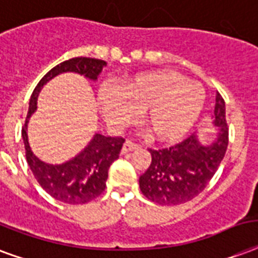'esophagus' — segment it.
I'll return each instance as SVG.
<instances>
[{"mask_svg": "<svg viewBox=\"0 0 258 258\" xmlns=\"http://www.w3.org/2000/svg\"><path fill=\"white\" fill-rule=\"evenodd\" d=\"M137 149H139V145L135 142H133V141H130V139H127V141L124 142V145H123L121 153H123V154H125V153H128V151H133V150H137Z\"/></svg>", "mask_w": 258, "mask_h": 258, "instance_id": "34e87169", "label": "esophagus"}]
</instances>
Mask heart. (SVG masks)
Returning <instances> with one entry per match:
<instances>
[{
	"label": "heart",
	"mask_w": 258,
	"mask_h": 258,
	"mask_svg": "<svg viewBox=\"0 0 258 258\" xmlns=\"http://www.w3.org/2000/svg\"><path fill=\"white\" fill-rule=\"evenodd\" d=\"M105 120L116 130L135 123L139 111L155 139L174 142L189 131L206 104L202 84L172 70L141 73L119 89L103 86L98 93Z\"/></svg>",
	"instance_id": "1"
}]
</instances>
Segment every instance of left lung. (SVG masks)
Returning a JSON list of instances; mask_svg holds the SVG:
<instances>
[{
  "label": "left lung",
  "instance_id": "1",
  "mask_svg": "<svg viewBox=\"0 0 258 258\" xmlns=\"http://www.w3.org/2000/svg\"><path fill=\"white\" fill-rule=\"evenodd\" d=\"M216 138L203 143L196 134L166 149H149L151 164L139 177V188L147 199L162 206H176L196 198L211 181L229 145L225 100L216 93Z\"/></svg>",
  "mask_w": 258,
  "mask_h": 258
}]
</instances>
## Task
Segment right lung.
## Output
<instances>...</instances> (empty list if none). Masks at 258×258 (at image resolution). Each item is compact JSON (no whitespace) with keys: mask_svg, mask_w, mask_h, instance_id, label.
<instances>
[{"mask_svg":"<svg viewBox=\"0 0 258 258\" xmlns=\"http://www.w3.org/2000/svg\"><path fill=\"white\" fill-rule=\"evenodd\" d=\"M105 64V60L85 56L64 60L43 77L29 100L28 113L25 117L24 127L21 130L27 162L43 189L62 203L85 204L103 194L107 186L105 182L108 178V169L113 161L119 158L124 138L104 137L101 134H96L89 145L74 158L64 164L51 165L40 161L32 153L28 143L27 124L29 117L36 111L39 92L50 80L62 73L72 72L96 81Z\"/></svg>","mask_w":258,"mask_h":258,"instance_id":"1","label":"right lung"}]
</instances>
